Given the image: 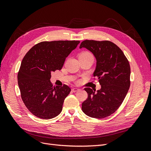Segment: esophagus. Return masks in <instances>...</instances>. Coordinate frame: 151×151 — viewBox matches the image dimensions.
Listing matches in <instances>:
<instances>
[{"label":"esophagus","mask_w":151,"mask_h":151,"mask_svg":"<svg viewBox=\"0 0 151 151\" xmlns=\"http://www.w3.org/2000/svg\"><path fill=\"white\" fill-rule=\"evenodd\" d=\"M72 91H73V92H77V91H79V89H77V88H72Z\"/></svg>","instance_id":"34e87169"}]
</instances>
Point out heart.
<instances>
[{
	"mask_svg": "<svg viewBox=\"0 0 151 151\" xmlns=\"http://www.w3.org/2000/svg\"><path fill=\"white\" fill-rule=\"evenodd\" d=\"M85 56H93V55H91V53L88 52H83L79 55V57H85Z\"/></svg>",
	"mask_w": 151,
	"mask_h": 151,
	"instance_id": "1",
	"label": "heart"
}]
</instances>
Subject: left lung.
<instances>
[{
  "label": "left lung",
  "instance_id": "8db88e82",
  "mask_svg": "<svg viewBox=\"0 0 151 151\" xmlns=\"http://www.w3.org/2000/svg\"><path fill=\"white\" fill-rule=\"evenodd\" d=\"M79 48L94 55L96 67L93 76L101 86L96 93L89 88L84 89L88 97L82 104V110L92 118L107 117L120 106L129 89V62L122 50L109 41L84 40Z\"/></svg>",
  "mask_w": 151,
  "mask_h": 151
}]
</instances>
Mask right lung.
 <instances>
[{
  "label": "right lung",
  "mask_w": 151,
  "mask_h": 151,
  "mask_svg": "<svg viewBox=\"0 0 151 151\" xmlns=\"http://www.w3.org/2000/svg\"><path fill=\"white\" fill-rule=\"evenodd\" d=\"M79 41H53L35 45L26 54L17 74L21 98L28 110L42 119H51L62 110L70 92L67 85L53 87L51 73L61 70L65 58Z\"/></svg>",
  "instance_id": "right-lung-1"
}]
</instances>
